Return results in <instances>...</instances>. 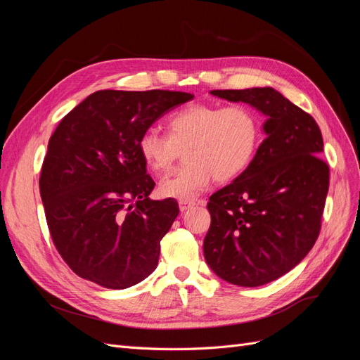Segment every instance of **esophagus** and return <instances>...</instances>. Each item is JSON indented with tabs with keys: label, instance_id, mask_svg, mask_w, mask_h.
Returning a JSON list of instances; mask_svg holds the SVG:
<instances>
[{
	"label": "esophagus",
	"instance_id": "esophagus-1",
	"mask_svg": "<svg viewBox=\"0 0 360 360\" xmlns=\"http://www.w3.org/2000/svg\"><path fill=\"white\" fill-rule=\"evenodd\" d=\"M193 204H195L193 201H180L179 202V209H180V212H186V210L191 209Z\"/></svg>",
	"mask_w": 360,
	"mask_h": 360
}]
</instances>
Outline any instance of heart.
<instances>
[{
    "label": "heart",
    "mask_w": 360,
    "mask_h": 360,
    "mask_svg": "<svg viewBox=\"0 0 360 360\" xmlns=\"http://www.w3.org/2000/svg\"><path fill=\"white\" fill-rule=\"evenodd\" d=\"M167 134L148 129L139 136L138 150L156 174L168 171L183 150L180 169L159 181L165 198L192 201L213 179L231 181L252 165L263 141V123L252 108L191 103L167 118Z\"/></svg>",
    "instance_id": "obj_1"
}]
</instances>
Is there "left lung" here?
Wrapping results in <instances>:
<instances>
[{
	"label": "left lung",
	"instance_id": "1",
	"mask_svg": "<svg viewBox=\"0 0 360 360\" xmlns=\"http://www.w3.org/2000/svg\"><path fill=\"white\" fill-rule=\"evenodd\" d=\"M210 93L267 117L252 165L210 197L204 238V258L217 276L259 287L296 267L320 234L329 191L323 136L309 114L271 86Z\"/></svg>",
	"mask_w": 360,
	"mask_h": 360
}]
</instances>
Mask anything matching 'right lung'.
Returning a JSON list of instances; mask_svg holds the SVG:
<instances>
[{
  "mask_svg": "<svg viewBox=\"0 0 360 360\" xmlns=\"http://www.w3.org/2000/svg\"><path fill=\"white\" fill-rule=\"evenodd\" d=\"M181 91L101 90L64 117L48 143L40 197L58 254L76 275L123 290L158 267L176 200L148 198L138 141L163 114L192 101Z\"/></svg>",
  "mask_w": 360,
  "mask_h": 360,
  "instance_id": "obj_1",
  "label": "right lung"
}]
</instances>
